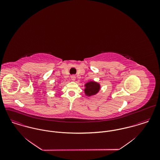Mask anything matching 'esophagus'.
Segmentation results:
<instances>
[{
	"label": "esophagus",
	"mask_w": 160,
	"mask_h": 160,
	"mask_svg": "<svg viewBox=\"0 0 160 160\" xmlns=\"http://www.w3.org/2000/svg\"><path fill=\"white\" fill-rule=\"evenodd\" d=\"M71 79L72 81H75V79H76V76H75L74 75H72V76H71Z\"/></svg>",
	"instance_id": "1"
}]
</instances>
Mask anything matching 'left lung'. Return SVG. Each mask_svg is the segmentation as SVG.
<instances>
[{
  "mask_svg": "<svg viewBox=\"0 0 160 160\" xmlns=\"http://www.w3.org/2000/svg\"><path fill=\"white\" fill-rule=\"evenodd\" d=\"M84 93L86 96L91 97L97 94L100 90V85L99 83L91 81L88 82L85 85Z\"/></svg>",
  "mask_w": 160,
  "mask_h": 160,
  "instance_id": "8db88e82",
  "label": "left lung"
}]
</instances>
